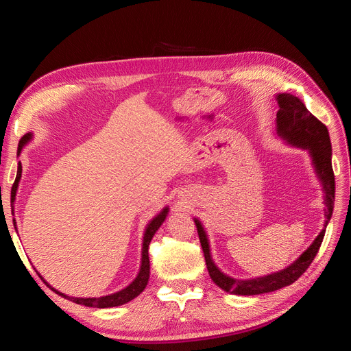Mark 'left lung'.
Listing matches in <instances>:
<instances>
[{
  "label": "left lung",
  "instance_id": "1",
  "mask_svg": "<svg viewBox=\"0 0 351 351\" xmlns=\"http://www.w3.org/2000/svg\"><path fill=\"white\" fill-rule=\"evenodd\" d=\"M275 99L278 102L277 134L289 145L306 149L312 158V165L324 190L325 222L322 231L317 234L315 241L287 268L278 272L265 275V277L252 280H236L228 277L227 274L221 272L214 261H212L206 231L204 226H202V222L195 218V224L197 228L202 250H204L205 254L209 277L219 289L239 295H256L271 293L293 284L294 281H297V278L302 277V274L309 268V265L312 263L317 250L321 247L326 226L329 219H331L334 210L335 178L331 164V141H329L326 125L317 120L312 112H309L306 105L299 98L294 97V95L278 93Z\"/></svg>",
  "mask_w": 351,
  "mask_h": 351
}]
</instances>
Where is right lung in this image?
<instances>
[{
    "label": "right lung",
    "instance_id": "obj_1",
    "mask_svg": "<svg viewBox=\"0 0 351 351\" xmlns=\"http://www.w3.org/2000/svg\"><path fill=\"white\" fill-rule=\"evenodd\" d=\"M32 133H27L25 134L22 139H20V143H19V149H17V155H20V152H22L23 146L26 143H29L32 141ZM20 178H22V164L19 162L17 165V176H16V180L13 183V187H12V214L14 215V200H16V193H17V187H19V183H20ZM168 206H165L159 214L151 219L149 224L146 226V230H145V234H143V243H142V259H141V269H139V274H137V277L125 287V289L117 291V293H112V294H108V295H102V297H88V299H84V297H70L64 293H61L56 289H52V287L40 277L42 280H44V282L49 287L51 290H54L57 294L62 295L64 299L67 300H71L73 303H77V304H83V306H88V307H99V309H104V307H115V306H121L124 303H129L130 300L136 299L137 295H139L143 290L145 287L147 285V281H149V274H151V267H149V253H147V249H149V243L152 240V237L155 236V232L158 231V228L162 226V222L165 221L167 215H168ZM13 224H14V228H16V219H13Z\"/></svg>",
    "mask_w": 351,
    "mask_h": 351
}]
</instances>
